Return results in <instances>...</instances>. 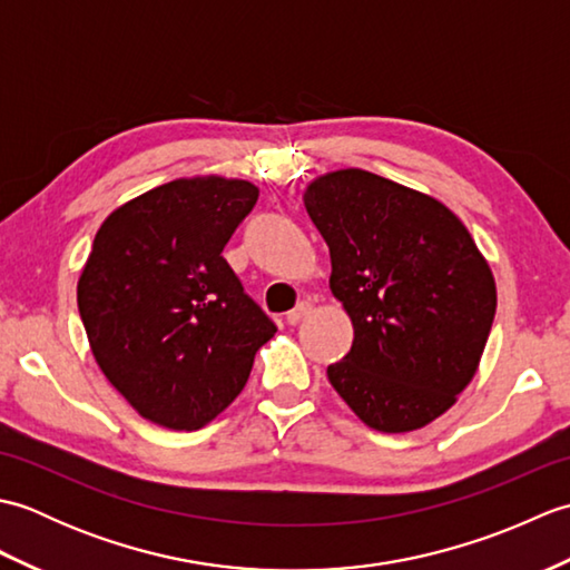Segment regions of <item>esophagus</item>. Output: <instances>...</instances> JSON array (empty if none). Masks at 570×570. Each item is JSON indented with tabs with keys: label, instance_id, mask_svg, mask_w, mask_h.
<instances>
[{
	"label": "esophagus",
	"instance_id": "1",
	"mask_svg": "<svg viewBox=\"0 0 570 570\" xmlns=\"http://www.w3.org/2000/svg\"><path fill=\"white\" fill-rule=\"evenodd\" d=\"M311 311H313V306L308 304V301H301V304H298L294 311L286 313V321L292 323V325H296V323L304 321L306 316H311Z\"/></svg>",
	"mask_w": 570,
	"mask_h": 570
}]
</instances>
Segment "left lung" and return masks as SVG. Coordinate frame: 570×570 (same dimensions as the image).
<instances>
[{"label": "left lung", "mask_w": 570, "mask_h": 570, "mask_svg": "<svg viewBox=\"0 0 570 570\" xmlns=\"http://www.w3.org/2000/svg\"><path fill=\"white\" fill-rule=\"evenodd\" d=\"M304 205L355 331L333 390L374 431L426 426L478 372L498 308L490 264L441 200L362 168L311 180Z\"/></svg>", "instance_id": "1"}]
</instances>
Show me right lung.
I'll return each mask as SVG.
<instances>
[{
  "label": "right lung",
  "instance_id": "right-lung-1",
  "mask_svg": "<svg viewBox=\"0 0 570 570\" xmlns=\"http://www.w3.org/2000/svg\"><path fill=\"white\" fill-rule=\"evenodd\" d=\"M259 188L178 178L107 215L78 278V311L102 374L144 419L196 431L235 402L276 325L223 249Z\"/></svg>",
  "mask_w": 570,
  "mask_h": 570
}]
</instances>
